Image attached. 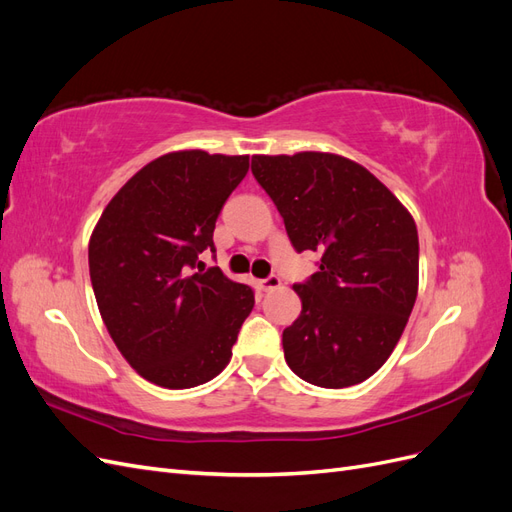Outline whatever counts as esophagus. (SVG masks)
I'll return each mask as SVG.
<instances>
[{
    "instance_id": "esophagus-1",
    "label": "esophagus",
    "mask_w": 512,
    "mask_h": 512,
    "mask_svg": "<svg viewBox=\"0 0 512 512\" xmlns=\"http://www.w3.org/2000/svg\"><path fill=\"white\" fill-rule=\"evenodd\" d=\"M280 284H282V280H280V277H277V275H269V277H265V280H258V288L265 290V292L277 288Z\"/></svg>"
}]
</instances>
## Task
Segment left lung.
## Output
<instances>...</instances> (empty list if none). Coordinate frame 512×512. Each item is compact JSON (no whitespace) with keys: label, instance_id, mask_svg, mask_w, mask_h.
I'll list each match as a JSON object with an SVG mask.
<instances>
[{"label":"left lung","instance_id":"8db88e82","mask_svg":"<svg viewBox=\"0 0 512 512\" xmlns=\"http://www.w3.org/2000/svg\"><path fill=\"white\" fill-rule=\"evenodd\" d=\"M252 175L284 218L294 250L320 252L294 284L303 309L282 333L288 367L322 389H346L389 359L416 301L412 215L367 168L333 153L254 156Z\"/></svg>","mask_w":512,"mask_h":512}]
</instances>
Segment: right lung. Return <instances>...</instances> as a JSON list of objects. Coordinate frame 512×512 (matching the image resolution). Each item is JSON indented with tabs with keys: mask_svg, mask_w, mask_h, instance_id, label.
<instances>
[{
	"mask_svg": "<svg viewBox=\"0 0 512 512\" xmlns=\"http://www.w3.org/2000/svg\"><path fill=\"white\" fill-rule=\"evenodd\" d=\"M247 168V156L166 153L123 185L91 235L89 275L106 329L138 374L164 389L218 376L254 307L250 286L198 260L215 254V222Z\"/></svg>",
	"mask_w": 512,
	"mask_h": 512,
	"instance_id": "1",
	"label": "right lung"
}]
</instances>
